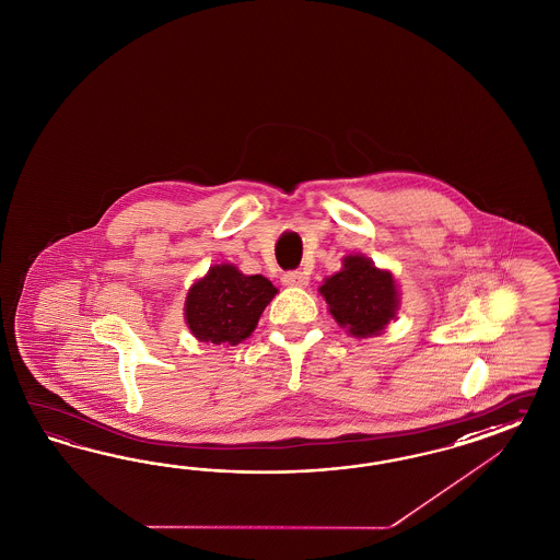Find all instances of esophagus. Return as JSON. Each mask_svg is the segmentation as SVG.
Segmentation results:
<instances>
[{
    "label": "esophagus",
    "instance_id": "esophagus-1",
    "mask_svg": "<svg viewBox=\"0 0 560 560\" xmlns=\"http://www.w3.org/2000/svg\"><path fill=\"white\" fill-rule=\"evenodd\" d=\"M281 283L285 288H305L307 285V275L302 271H289L281 277Z\"/></svg>",
    "mask_w": 560,
    "mask_h": 560
}]
</instances>
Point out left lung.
<instances>
[{
	"label": "left lung",
	"instance_id": "8db88e82",
	"mask_svg": "<svg viewBox=\"0 0 560 560\" xmlns=\"http://www.w3.org/2000/svg\"><path fill=\"white\" fill-rule=\"evenodd\" d=\"M320 293L335 320L357 339L380 335L400 304L392 272L363 255L345 256L342 269L324 281Z\"/></svg>",
	"mask_w": 560,
	"mask_h": 560
}]
</instances>
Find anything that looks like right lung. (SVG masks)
I'll return each mask as SVG.
<instances>
[{"label": "right lung", "mask_w": 560, "mask_h": 560, "mask_svg": "<svg viewBox=\"0 0 560 560\" xmlns=\"http://www.w3.org/2000/svg\"><path fill=\"white\" fill-rule=\"evenodd\" d=\"M275 293L277 288L262 275H244L228 262L215 265L188 289V328L201 342L237 345L253 335Z\"/></svg>", "instance_id": "1"}]
</instances>
